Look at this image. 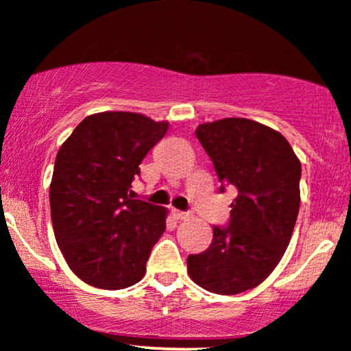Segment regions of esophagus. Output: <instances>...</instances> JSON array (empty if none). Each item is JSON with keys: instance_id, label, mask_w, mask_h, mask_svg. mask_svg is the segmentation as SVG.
Segmentation results:
<instances>
[{"instance_id": "34e87169", "label": "esophagus", "mask_w": 351, "mask_h": 351, "mask_svg": "<svg viewBox=\"0 0 351 351\" xmlns=\"http://www.w3.org/2000/svg\"><path fill=\"white\" fill-rule=\"evenodd\" d=\"M173 216L176 217V219H186L189 217V213H184V211H180V209H173Z\"/></svg>"}]
</instances>
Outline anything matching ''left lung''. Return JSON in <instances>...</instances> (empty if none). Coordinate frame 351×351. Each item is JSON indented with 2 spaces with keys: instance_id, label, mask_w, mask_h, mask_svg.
<instances>
[{
  "instance_id": "obj_1",
  "label": "left lung",
  "mask_w": 351,
  "mask_h": 351,
  "mask_svg": "<svg viewBox=\"0 0 351 351\" xmlns=\"http://www.w3.org/2000/svg\"><path fill=\"white\" fill-rule=\"evenodd\" d=\"M196 136L215 165L219 191L231 184L237 196L228 226L213 228L206 251L188 256V274L204 291L236 295L267 279L291 243L302 167L279 132L249 119L201 123Z\"/></svg>"
}]
</instances>
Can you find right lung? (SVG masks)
Returning a JSON list of instances; mask_svg holds the SVG:
<instances>
[{
  "label": "right lung",
  "instance_id": "1",
  "mask_svg": "<svg viewBox=\"0 0 351 351\" xmlns=\"http://www.w3.org/2000/svg\"><path fill=\"white\" fill-rule=\"evenodd\" d=\"M168 122L134 112L88 115L59 148L49 188L54 236L86 284L119 291L142 280L167 229V208L134 199L140 163Z\"/></svg>",
  "mask_w": 351,
  "mask_h": 351
}]
</instances>
